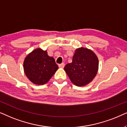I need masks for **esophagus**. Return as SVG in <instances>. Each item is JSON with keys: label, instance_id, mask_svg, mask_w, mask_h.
Returning <instances> with one entry per match:
<instances>
[{"label": "esophagus", "instance_id": "obj_1", "mask_svg": "<svg viewBox=\"0 0 127 127\" xmlns=\"http://www.w3.org/2000/svg\"><path fill=\"white\" fill-rule=\"evenodd\" d=\"M59 68H63L64 67V63L60 64H59Z\"/></svg>", "mask_w": 127, "mask_h": 127}]
</instances>
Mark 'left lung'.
Listing matches in <instances>:
<instances>
[{"mask_svg": "<svg viewBox=\"0 0 127 127\" xmlns=\"http://www.w3.org/2000/svg\"><path fill=\"white\" fill-rule=\"evenodd\" d=\"M99 60L92 50L88 48L76 49L71 63L65 65L64 70L72 84L84 87L92 82L97 73Z\"/></svg>", "mask_w": 127, "mask_h": 127, "instance_id": "left-lung-1", "label": "left lung"}]
</instances>
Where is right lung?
Wrapping results in <instances>:
<instances>
[{
	"label": "right lung",
	"instance_id": "add662e5",
	"mask_svg": "<svg viewBox=\"0 0 127 127\" xmlns=\"http://www.w3.org/2000/svg\"><path fill=\"white\" fill-rule=\"evenodd\" d=\"M24 71L32 83L40 85L47 83L58 69L53 57L46 50L37 48L28 54L23 63Z\"/></svg>",
	"mask_w": 127,
	"mask_h": 127
}]
</instances>
